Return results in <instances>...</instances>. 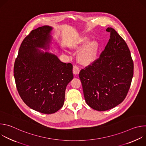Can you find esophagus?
Listing matches in <instances>:
<instances>
[{
	"label": "esophagus",
	"instance_id": "34e87169",
	"mask_svg": "<svg viewBox=\"0 0 146 146\" xmlns=\"http://www.w3.org/2000/svg\"><path fill=\"white\" fill-rule=\"evenodd\" d=\"M73 73L74 75L78 74L80 73V69L77 66H74L73 69Z\"/></svg>",
	"mask_w": 146,
	"mask_h": 146
}]
</instances>
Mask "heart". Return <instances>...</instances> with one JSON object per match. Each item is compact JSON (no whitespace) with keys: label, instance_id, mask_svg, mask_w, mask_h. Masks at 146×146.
<instances>
[{"label":"heart","instance_id":"heart-1","mask_svg":"<svg viewBox=\"0 0 146 146\" xmlns=\"http://www.w3.org/2000/svg\"><path fill=\"white\" fill-rule=\"evenodd\" d=\"M72 50L81 51L78 55V61L82 65L88 66L96 60L99 49V41L95 39L90 41L89 37H83L71 46Z\"/></svg>","mask_w":146,"mask_h":146}]
</instances>
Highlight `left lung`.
<instances>
[{"instance_id": "8db88e82", "label": "left lung", "mask_w": 146, "mask_h": 146, "mask_svg": "<svg viewBox=\"0 0 146 146\" xmlns=\"http://www.w3.org/2000/svg\"><path fill=\"white\" fill-rule=\"evenodd\" d=\"M99 58L79 73L85 100L94 110L106 111L125 98L133 76V62L124 40L112 28Z\"/></svg>"}]
</instances>
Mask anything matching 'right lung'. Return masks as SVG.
Returning a JSON list of instances; mask_svg holds the SVG:
<instances>
[{
  "instance_id": "1",
  "label": "right lung",
  "mask_w": 146,
  "mask_h": 146,
  "mask_svg": "<svg viewBox=\"0 0 146 146\" xmlns=\"http://www.w3.org/2000/svg\"><path fill=\"white\" fill-rule=\"evenodd\" d=\"M52 29L46 25L32 31L21 44L14 66L19 96L28 107L44 114L63 106L66 86L73 78L70 63L40 50L50 48Z\"/></svg>"
}]
</instances>
